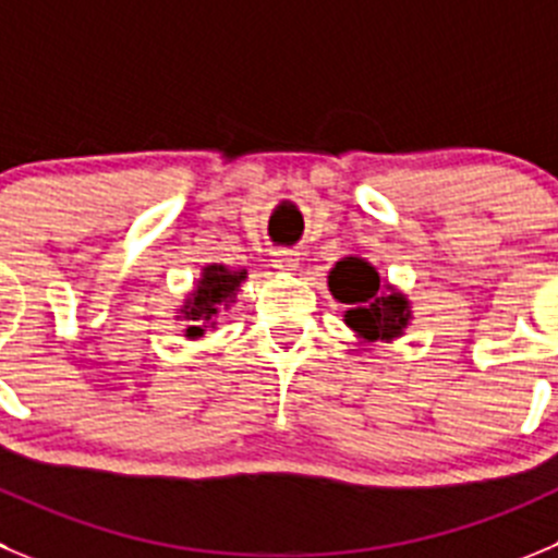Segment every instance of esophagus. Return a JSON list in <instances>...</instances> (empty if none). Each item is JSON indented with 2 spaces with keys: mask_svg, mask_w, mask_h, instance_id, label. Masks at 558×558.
Instances as JSON below:
<instances>
[{
  "mask_svg": "<svg viewBox=\"0 0 558 558\" xmlns=\"http://www.w3.org/2000/svg\"><path fill=\"white\" fill-rule=\"evenodd\" d=\"M296 264H300V253L296 250H289V247H280L272 253V267L275 269H283V272H289V269H296Z\"/></svg>",
  "mask_w": 558,
  "mask_h": 558,
  "instance_id": "1",
  "label": "esophagus"
}]
</instances>
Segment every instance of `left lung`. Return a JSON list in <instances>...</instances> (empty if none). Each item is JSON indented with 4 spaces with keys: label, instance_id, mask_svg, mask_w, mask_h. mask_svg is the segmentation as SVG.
Masks as SVG:
<instances>
[{
    "label": "left lung",
    "instance_id": "left-lung-1",
    "mask_svg": "<svg viewBox=\"0 0 558 558\" xmlns=\"http://www.w3.org/2000/svg\"><path fill=\"white\" fill-rule=\"evenodd\" d=\"M330 291L341 303L355 305L347 311V325L355 327L368 341H388L408 325L404 296H379V278L361 258H343L330 272Z\"/></svg>",
    "mask_w": 558,
    "mask_h": 558
}]
</instances>
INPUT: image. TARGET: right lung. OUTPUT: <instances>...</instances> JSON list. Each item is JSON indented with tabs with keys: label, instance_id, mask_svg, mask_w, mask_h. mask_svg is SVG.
Returning a JSON list of instances; mask_svg holds the SVG:
<instances>
[{
	"label": "right lung",
	"instance_id": "1",
	"mask_svg": "<svg viewBox=\"0 0 558 558\" xmlns=\"http://www.w3.org/2000/svg\"><path fill=\"white\" fill-rule=\"evenodd\" d=\"M244 269L242 272H228L226 267H206L203 269V278L197 283L195 294H192V303L184 308V316L190 319V327H186V336L197 338L203 336V327L211 316L217 314L220 305H226L228 300L233 296L236 286L244 280Z\"/></svg>",
	"mask_w": 558,
	"mask_h": 558
}]
</instances>
